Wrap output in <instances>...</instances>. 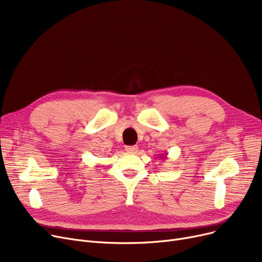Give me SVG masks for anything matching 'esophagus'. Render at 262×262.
Listing matches in <instances>:
<instances>
[{
  "mask_svg": "<svg viewBox=\"0 0 262 262\" xmlns=\"http://www.w3.org/2000/svg\"><path fill=\"white\" fill-rule=\"evenodd\" d=\"M125 150L127 153H136L138 150V146L137 145H127L125 146Z\"/></svg>",
  "mask_w": 262,
  "mask_h": 262,
  "instance_id": "esophagus-1",
  "label": "esophagus"
}]
</instances>
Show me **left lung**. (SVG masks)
<instances>
[{"mask_svg": "<svg viewBox=\"0 0 262 262\" xmlns=\"http://www.w3.org/2000/svg\"><path fill=\"white\" fill-rule=\"evenodd\" d=\"M166 154H168V153H166ZM162 158H163V159H166V158H167V156H164V157H162Z\"/></svg>", "mask_w": 262, "mask_h": 262, "instance_id": "8db88e82", "label": "left lung"}]
</instances>
